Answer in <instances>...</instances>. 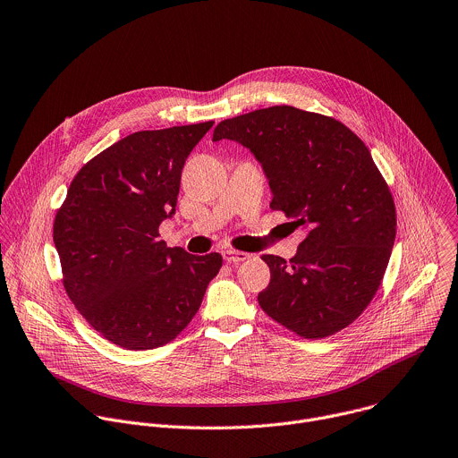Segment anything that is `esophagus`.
I'll list each match as a JSON object with an SVG mask.
<instances>
[{
	"label": "esophagus",
	"mask_w": 458,
	"mask_h": 458,
	"mask_svg": "<svg viewBox=\"0 0 458 458\" xmlns=\"http://www.w3.org/2000/svg\"><path fill=\"white\" fill-rule=\"evenodd\" d=\"M251 255L246 253V251H235V250H225L223 251V259L228 262V264H233V266H239L241 262L248 260Z\"/></svg>",
	"instance_id": "34e87169"
}]
</instances>
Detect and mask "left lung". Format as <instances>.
I'll return each instance as SVG.
<instances>
[{
  "label": "left lung",
  "mask_w": 458,
  "mask_h": 458,
  "mask_svg": "<svg viewBox=\"0 0 458 458\" xmlns=\"http://www.w3.org/2000/svg\"><path fill=\"white\" fill-rule=\"evenodd\" d=\"M250 148L269 183L271 210L306 230L289 262L262 255V311L303 338L352 324L374 298L395 241V207L367 145L342 122L273 106L223 120L212 141Z\"/></svg>",
  "instance_id": "8db88e82"
}]
</instances>
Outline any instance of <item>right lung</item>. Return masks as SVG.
I'll return each mask as SVG.
<instances>
[{"instance_id": "obj_1", "label": "right lung", "mask_w": 458, "mask_h": 458, "mask_svg": "<svg viewBox=\"0 0 458 458\" xmlns=\"http://www.w3.org/2000/svg\"><path fill=\"white\" fill-rule=\"evenodd\" d=\"M214 122L132 132L88 162L55 216L54 242L79 313L111 344L157 349L198 313L223 257L167 248L183 165Z\"/></svg>"}]
</instances>
